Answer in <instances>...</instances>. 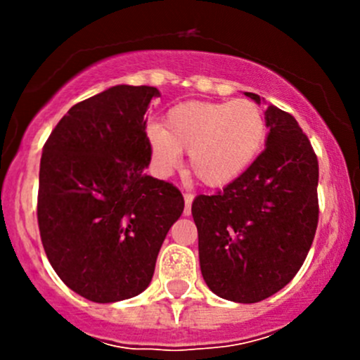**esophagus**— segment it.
<instances>
[{
	"label": "esophagus",
	"instance_id": "obj_1",
	"mask_svg": "<svg viewBox=\"0 0 360 360\" xmlns=\"http://www.w3.org/2000/svg\"><path fill=\"white\" fill-rule=\"evenodd\" d=\"M193 195L184 193V216H190L191 214V203H193Z\"/></svg>",
	"mask_w": 360,
	"mask_h": 360
}]
</instances>
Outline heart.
<instances>
[{
	"instance_id": "b5f03b06",
	"label": "heart",
	"mask_w": 360,
	"mask_h": 360,
	"mask_svg": "<svg viewBox=\"0 0 360 360\" xmlns=\"http://www.w3.org/2000/svg\"><path fill=\"white\" fill-rule=\"evenodd\" d=\"M153 157L163 170L190 153V170L207 186L219 188L252 165L266 141V120L249 99L188 101L167 111L163 127L146 130Z\"/></svg>"
}]
</instances>
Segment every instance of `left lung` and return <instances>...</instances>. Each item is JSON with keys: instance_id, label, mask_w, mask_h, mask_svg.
I'll return each instance as SVG.
<instances>
[{"instance_id": "1", "label": "left lung", "mask_w": 360, "mask_h": 360, "mask_svg": "<svg viewBox=\"0 0 360 360\" xmlns=\"http://www.w3.org/2000/svg\"><path fill=\"white\" fill-rule=\"evenodd\" d=\"M245 96L261 103L257 94ZM270 134L252 165L191 203L203 281L214 294L257 303L292 281L319 223V162L296 118L266 108Z\"/></svg>"}]
</instances>
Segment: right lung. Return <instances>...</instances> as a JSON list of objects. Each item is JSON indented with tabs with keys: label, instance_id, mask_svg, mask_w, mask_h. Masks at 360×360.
<instances>
[{
	"label": "right lung",
	"instance_id": "1",
	"mask_svg": "<svg viewBox=\"0 0 360 360\" xmlns=\"http://www.w3.org/2000/svg\"><path fill=\"white\" fill-rule=\"evenodd\" d=\"M155 86L116 85L75 104L43 146L38 226L60 281L96 303L150 285L181 191L144 174L151 162L146 111Z\"/></svg>",
	"mask_w": 360,
	"mask_h": 360
}]
</instances>
